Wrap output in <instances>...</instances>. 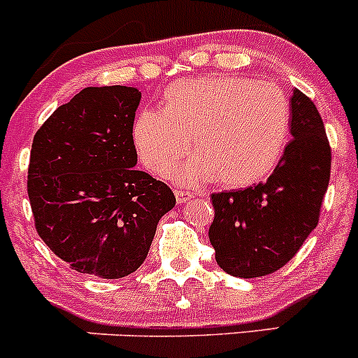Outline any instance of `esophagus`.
<instances>
[{"mask_svg":"<svg viewBox=\"0 0 358 358\" xmlns=\"http://www.w3.org/2000/svg\"><path fill=\"white\" fill-rule=\"evenodd\" d=\"M175 197H176V202H178V204H183V202H189L190 199H192V194L185 192V190L176 189L175 190Z\"/></svg>","mask_w":358,"mask_h":358,"instance_id":"34e87169","label":"esophagus"}]
</instances>
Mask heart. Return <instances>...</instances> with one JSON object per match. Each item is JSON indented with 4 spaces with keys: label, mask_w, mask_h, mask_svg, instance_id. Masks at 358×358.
Segmentation results:
<instances>
[{
    "label": "heart",
    "mask_w": 358,
    "mask_h": 358,
    "mask_svg": "<svg viewBox=\"0 0 358 358\" xmlns=\"http://www.w3.org/2000/svg\"><path fill=\"white\" fill-rule=\"evenodd\" d=\"M166 107L140 112L133 143L143 164L182 185L220 180L229 189L256 185L279 164L291 112L282 90L241 76H202L166 90Z\"/></svg>",
    "instance_id": "1"
}]
</instances>
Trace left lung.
Listing matches in <instances>:
<instances>
[{"label": "left lung", "mask_w": 358, "mask_h": 358, "mask_svg": "<svg viewBox=\"0 0 358 358\" xmlns=\"http://www.w3.org/2000/svg\"><path fill=\"white\" fill-rule=\"evenodd\" d=\"M291 136L265 183L213 194L209 241L220 268L252 279L282 268L319 223L331 176V147L312 100L292 92Z\"/></svg>", "instance_id": "8db88e82"}]
</instances>
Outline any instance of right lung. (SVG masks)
<instances>
[{
  "instance_id": "obj_1",
  "label": "right lung",
  "mask_w": 358,
  "mask_h": 358,
  "mask_svg": "<svg viewBox=\"0 0 358 358\" xmlns=\"http://www.w3.org/2000/svg\"><path fill=\"white\" fill-rule=\"evenodd\" d=\"M140 100L133 86H88L32 140L27 192L36 230L79 273L121 279L135 272L159 220L176 204L166 183L135 169Z\"/></svg>"
}]
</instances>
